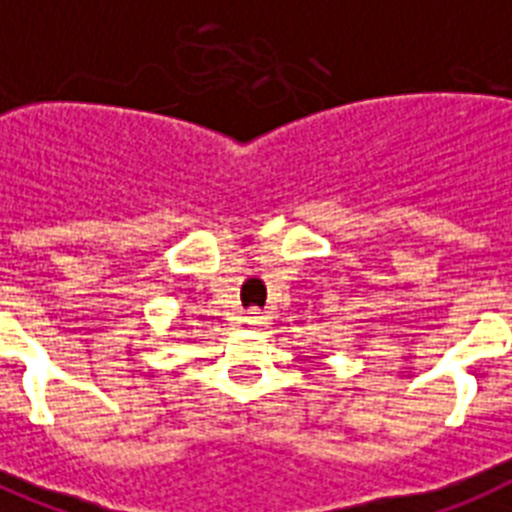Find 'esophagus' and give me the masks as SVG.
I'll return each mask as SVG.
<instances>
[{
    "label": "esophagus",
    "mask_w": 512,
    "mask_h": 512,
    "mask_svg": "<svg viewBox=\"0 0 512 512\" xmlns=\"http://www.w3.org/2000/svg\"><path fill=\"white\" fill-rule=\"evenodd\" d=\"M266 319H269V316H266L264 311H261V308H251V311H248V316H246V322L251 324L253 329L266 327Z\"/></svg>",
    "instance_id": "obj_1"
}]
</instances>
